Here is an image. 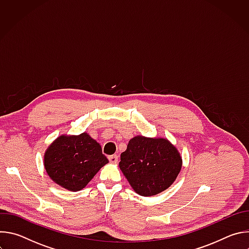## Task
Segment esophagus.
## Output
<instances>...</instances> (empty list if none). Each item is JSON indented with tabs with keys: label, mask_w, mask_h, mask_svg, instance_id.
Segmentation results:
<instances>
[{
	"label": "esophagus",
	"mask_w": 249,
	"mask_h": 249,
	"mask_svg": "<svg viewBox=\"0 0 249 249\" xmlns=\"http://www.w3.org/2000/svg\"><path fill=\"white\" fill-rule=\"evenodd\" d=\"M108 160H109V161H110V162L115 163V162H117V161H118V156H117V155L109 156V157H108Z\"/></svg>",
	"instance_id": "esophagus-1"
}]
</instances>
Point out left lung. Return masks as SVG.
Here are the masks:
<instances>
[{
	"label": "left lung",
	"mask_w": 249,
	"mask_h": 249,
	"mask_svg": "<svg viewBox=\"0 0 249 249\" xmlns=\"http://www.w3.org/2000/svg\"><path fill=\"white\" fill-rule=\"evenodd\" d=\"M119 167L141 196L157 195L176 179L182 166L179 152L164 138L136 136L121 154Z\"/></svg>",
	"instance_id": "8db88e82"
}]
</instances>
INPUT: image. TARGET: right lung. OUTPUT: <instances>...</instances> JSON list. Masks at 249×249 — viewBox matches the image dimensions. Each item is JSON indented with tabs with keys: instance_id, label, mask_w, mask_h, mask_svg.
<instances>
[{
	"instance_id": "obj_1",
	"label": "right lung",
	"mask_w": 249,
	"mask_h": 249,
	"mask_svg": "<svg viewBox=\"0 0 249 249\" xmlns=\"http://www.w3.org/2000/svg\"><path fill=\"white\" fill-rule=\"evenodd\" d=\"M108 160L100 145L88 133L58 137L44 155V166L50 178L69 191H80Z\"/></svg>"
}]
</instances>
